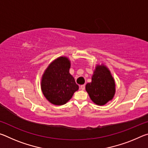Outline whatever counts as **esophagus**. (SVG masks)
<instances>
[{
  "label": "esophagus",
  "instance_id": "34e87169",
  "mask_svg": "<svg viewBox=\"0 0 148 148\" xmlns=\"http://www.w3.org/2000/svg\"><path fill=\"white\" fill-rule=\"evenodd\" d=\"M85 88H86V86H85V85H82V86H80V89L82 90H84Z\"/></svg>",
  "mask_w": 148,
  "mask_h": 148
}]
</instances>
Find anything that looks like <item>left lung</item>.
Masks as SVG:
<instances>
[{
	"mask_svg": "<svg viewBox=\"0 0 148 148\" xmlns=\"http://www.w3.org/2000/svg\"><path fill=\"white\" fill-rule=\"evenodd\" d=\"M86 90L91 101L99 106L105 105L113 99L116 93V82L106 65L97 64L91 82L86 84Z\"/></svg>",
	"mask_w": 148,
	"mask_h": 148,
	"instance_id": "left-lung-1",
	"label": "left lung"
}]
</instances>
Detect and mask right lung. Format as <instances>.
I'll list each match as a JSON object with an SVG mask.
<instances>
[{
	"label": "right lung",
	"instance_id": "1",
	"mask_svg": "<svg viewBox=\"0 0 148 148\" xmlns=\"http://www.w3.org/2000/svg\"><path fill=\"white\" fill-rule=\"evenodd\" d=\"M71 62L68 57H57L50 63L42 74L41 89L49 102L61 106L71 100L79 89L70 74Z\"/></svg>",
	"mask_w": 148,
	"mask_h": 148
}]
</instances>
